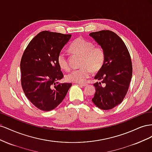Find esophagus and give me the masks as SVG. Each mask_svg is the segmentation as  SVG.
Instances as JSON below:
<instances>
[{
	"label": "esophagus",
	"mask_w": 152,
	"mask_h": 152,
	"mask_svg": "<svg viewBox=\"0 0 152 152\" xmlns=\"http://www.w3.org/2000/svg\"><path fill=\"white\" fill-rule=\"evenodd\" d=\"M79 86H82V87H86V86H87V84H86V83H79Z\"/></svg>",
	"instance_id": "1"
}]
</instances>
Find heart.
<instances>
[{
    "label": "heart",
    "mask_w": 152,
    "mask_h": 152,
    "mask_svg": "<svg viewBox=\"0 0 152 152\" xmlns=\"http://www.w3.org/2000/svg\"><path fill=\"white\" fill-rule=\"evenodd\" d=\"M71 51L82 56L79 69L73 70L66 75V79L72 82L82 83L90 77L92 71L97 72L103 65L105 59L104 49L101 46H94V44L83 38L73 40L70 45ZM57 62L62 70L70 68L66 53L61 50L58 54Z\"/></svg>",
    "instance_id": "heart-1"
}]
</instances>
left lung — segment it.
<instances>
[{"mask_svg": "<svg viewBox=\"0 0 152 152\" xmlns=\"http://www.w3.org/2000/svg\"><path fill=\"white\" fill-rule=\"evenodd\" d=\"M93 38L105 53L103 65L94 77L96 92L92 102L102 110H110L125 98L132 75L129 53L120 37L110 30L92 32Z\"/></svg>", "mask_w": 152, "mask_h": 152, "instance_id": "left-lung-1", "label": "left lung"}]
</instances>
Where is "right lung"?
<instances>
[{
    "label": "right lung",
    "instance_id": "1",
    "mask_svg": "<svg viewBox=\"0 0 152 152\" xmlns=\"http://www.w3.org/2000/svg\"><path fill=\"white\" fill-rule=\"evenodd\" d=\"M72 35L41 31L32 39L20 63L21 86L26 98L43 111H50L60 104L71 83H59L63 79L57 56Z\"/></svg>",
    "mask_w": 152,
    "mask_h": 152
}]
</instances>
